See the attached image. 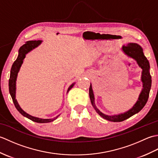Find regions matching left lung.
I'll list each match as a JSON object with an SVG mask.
<instances>
[{
  "label": "left lung",
  "mask_w": 158,
  "mask_h": 158,
  "mask_svg": "<svg viewBox=\"0 0 158 158\" xmlns=\"http://www.w3.org/2000/svg\"><path fill=\"white\" fill-rule=\"evenodd\" d=\"M122 50L126 54L136 60L137 63H138V64L143 69L142 81L143 83V89L139 96L138 101L136 102L135 106L132 107V109H131L126 113L119 114L118 115L109 116L105 115V114L100 112L95 105L94 96L91 84H90L89 89V95L90 100H91L92 105L96 110V111L98 113L102 118L114 122H123V121L128 119L130 117H132V115H135V114L139 113L140 110L145 106L147 100H148L151 86H152V76H151L149 73V63L145 55H144L141 47L138 44H136V43H128L127 45H123L122 47Z\"/></svg>",
  "instance_id": "8db88e82"
}]
</instances>
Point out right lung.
<instances>
[{
  "mask_svg": "<svg viewBox=\"0 0 158 158\" xmlns=\"http://www.w3.org/2000/svg\"><path fill=\"white\" fill-rule=\"evenodd\" d=\"M41 41H27L24 45H23L21 48H19V55L18 56V58H17L15 61L13 62L12 67H11V73H10V77H9V93H10V94H11L13 102V103H14L15 108L20 113L22 114V115H23L26 117H27V118L30 119L35 122L48 123V122H52V121H53V120H55L58 116H57L56 117H54L53 119H39V118H37V117H32L31 115H28V114H27L26 112L23 111V110L21 108H20V106H19L18 103V102H17V100L15 99L16 78H17V75H18V73L19 72V70L20 69V67H21V65L23 62V60L24 59L26 53H28L30 51H31L32 49L36 48V47H37L40 44V43H41ZM74 84H75V83H73V84L69 87L68 92L73 88Z\"/></svg>",
  "mask_w": 158,
  "mask_h": 158,
  "instance_id": "add662e5",
  "label": "right lung"
}]
</instances>
